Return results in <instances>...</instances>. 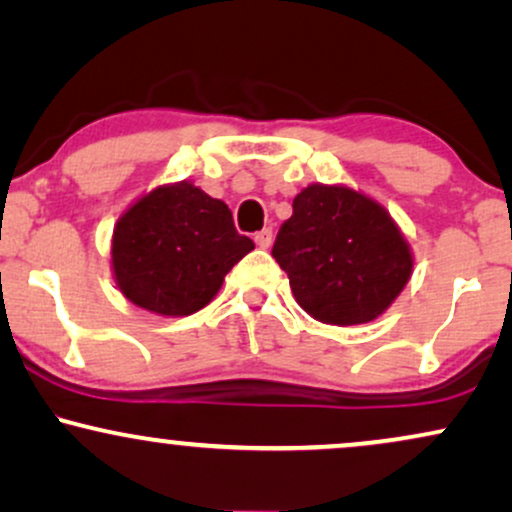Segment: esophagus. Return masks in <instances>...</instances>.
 Listing matches in <instances>:
<instances>
[{"label": "esophagus", "mask_w": 512, "mask_h": 512, "mask_svg": "<svg viewBox=\"0 0 512 512\" xmlns=\"http://www.w3.org/2000/svg\"><path fill=\"white\" fill-rule=\"evenodd\" d=\"M271 238H274V231H271V229H262V231H257V234H255V243L260 245L262 250H267L269 245H271Z\"/></svg>", "instance_id": "34e87169"}]
</instances>
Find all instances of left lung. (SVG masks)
<instances>
[{
    "instance_id": "obj_1",
    "label": "left lung",
    "mask_w": 512,
    "mask_h": 512,
    "mask_svg": "<svg viewBox=\"0 0 512 512\" xmlns=\"http://www.w3.org/2000/svg\"><path fill=\"white\" fill-rule=\"evenodd\" d=\"M271 255L297 304L331 326L378 319L413 271V252L390 212L340 184H309L297 193Z\"/></svg>"
}]
</instances>
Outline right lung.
I'll list each match as a JSON object with an SVG mask.
<instances>
[{"label": "right lung", "instance_id": "add662e5", "mask_svg": "<svg viewBox=\"0 0 512 512\" xmlns=\"http://www.w3.org/2000/svg\"><path fill=\"white\" fill-rule=\"evenodd\" d=\"M255 243L234 226L229 205L191 181L163 184L122 212L111 267L120 293L160 316H189L222 288Z\"/></svg>", "mask_w": 512, "mask_h": 512}]
</instances>
